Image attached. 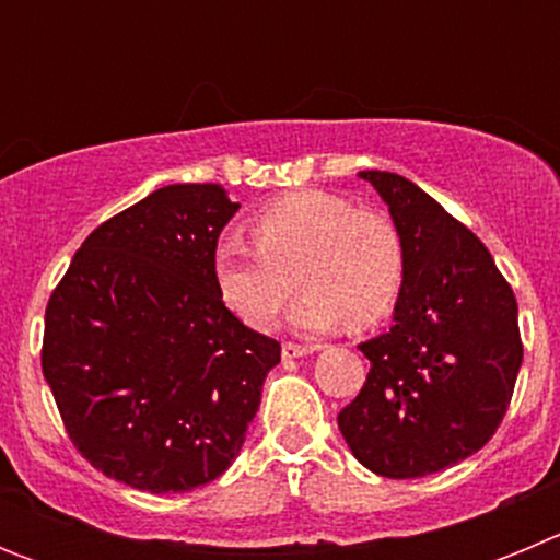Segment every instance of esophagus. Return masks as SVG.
I'll list each match as a JSON object with an SVG mask.
<instances>
[{
    "mask_svg": "<svg viewBox=\"0 0 560 560\" xmlns=\"http://www.w3.org/2000/svg\"><path fill=\"white\" fill-rule=\"evenodd\" d=\"M314 350H319V345H294V341H285V345H283V359L285 361L303 359V355L314 353Z\"/></svg>",
    "mask_w": 560,
    "mask_h": 560,
    "instance_id": "esophagus-1",
    "label": "esophagus"
}]
</instances>
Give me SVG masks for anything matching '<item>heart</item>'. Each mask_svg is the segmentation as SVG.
I'll return each mask as SVG.
<instances>
[{"label":"heart","instance_id":"obj_1","mask_svg":"<svg viewBox=\"0 0 560 560\" xmlns=\"http://www.w3.org/2000/svg\"><path fill=\"white\" fill-rule=\"evenodd\" d=\"M255 246L235 235L215 241L210 275L221 305L252 330L275 328L291 280L303 289L289 323L325 334L350 323L370 328L395 311L407 280L398 226L325 190H296L252 221Z\"/></svg>","mask_w":560,"mask_h":560}]
</instances>
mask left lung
Returning <instances> with one entry per match:
<instances>
[{
  "label": "left lung",
  "instance_id": "1",
  "mask_svg": "<svg viewBox=\"0 0 560 560\" xmlns=\"http://www.w3.org/2000/svg\"><path fill=\"white\" fill-rule=\"evenodd\" d=\"M407 249L387 334L361 341L370 373L339 432L373 474L415 479L463 463L493 438L522 368L513 289L491 252L398 173L361 171Z\"/></svg>",
  "mask_w": 560,
  "mask_h": 560
}]
</instances>
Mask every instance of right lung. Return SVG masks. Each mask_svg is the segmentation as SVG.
Returning a JSON list of instances; mask_svg holds the SVG:
<instances>
[{
	"label": "right lung",
	"mask_w": 560,
	"mask_h": 560,
	"mask_svg": "<svg viewBox=\"0 0 560 560\" xmlns=\"http://www.w3.org/2000/svg\"><path fill=\"white\" fill-rule=\"evenodd\" d=\"M221 185H167L83 241L44 316L42 370L78 452L137 491L212 482L241 454L280 341L221 305Z\"/></svg>",
	"instance_id": "right-lung-1"
}]
</instances>
